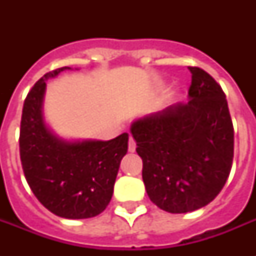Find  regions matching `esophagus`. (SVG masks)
<instances>
[{"mask_svg":"<svg viewBox=\"0 0 256 256\" xmlns=\"http://www.w3.org/2000/svg\"><path fill=\"white\" fill-rule=\"evenodd\" d=\"M136 140H134V138H132V136H130V138H128V152H136Z\"/></svg>","mask_w":256,"mask_h":256,"instance_id":"obj_1","label":"esophagus"}]
</instances>
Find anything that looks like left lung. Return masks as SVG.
<instances>
[{"label": "left lung", "instance_id": "8db88e82", "mask_svg": "<svg viewBox=\"0 0 256 256\" xmlns=\"http://www.w3.org/2000/svg\"><path fill=\"white\" fill-rule=\"evenodd\" d=\"M188 69L187 104L132 124L148 198L171 214L198 210L214 200L234 158V128L222 88L200 68Z\"/></svg>", "mask_w": 256, "mask_h": 256}]
</instances>
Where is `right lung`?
I'll use <instances>...</instances> for the list:
<instances>
[{
	"label": "right lung",
	"mask_w": 256,
	"mask_h": 256,
	"mask_svg": "<svg viewBox=\"0 0 256 256\" xmlns=\"http://www.w3.org/2000/svg\"><path fill=\"white\" fill-rule=\"evenodd\" d=\"M65 69L46 73L28 92L22 108L20 156L30 188L48 210L62 218H92L110 203L120 160L128 152V134L112 140L74 144L52 134L42 116L46 80Z\"/></svg>",
	"instance_id": "right-lung-1"
}]
</instances>
